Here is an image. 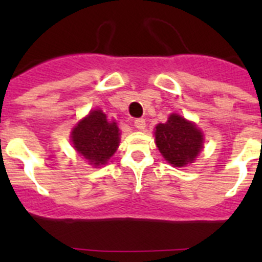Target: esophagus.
Segmentation results:
<instances>
[{"label":"esophagus","mask_w":262,"mask_h":262,"mask_svg":"<svg viewBox=\"0 0 262 262\" xmlns=\"http://www.w3.org/2000/svg\"><path fill=\"white\" fill-rule=\"evenodd\" d=\"M134 126H136L137 129H139V130H142V129H144V126H146V120L142 118H138L134 120Z\"/></svg>","instance_id":"34e87169"}]
</instances>
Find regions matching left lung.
Instances as JSON below:
<instances>
[{
	"label": "left lung",
	"mask_w": 262,
	"mask_h": 262,
	"mask_svg": "<svg viewBox=\"0 0 262 262\" xmlns=\"http://www.w3.org/2000/svg\"><path fill=\"white\" fill-rule=\"evenodd\" d=\"M156 144L161 155L176 167L191 163L203 147V134L194 123L178 114L156 126Z\"/></svg>",
	"instance_id": "obj_1"
}]
</instances>
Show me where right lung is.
<instances>
[{"instance_id": "obj_1", "label": "right lung", "mask_w": 262, "mask_h": 262, "mask_svg": "<svg viewBox=\"0 0 262 262\" xmlns=\"http://www.w3.org/2000/svg\"><path fill=\"white\" fill-rule=\"evenodd\" d=\"M119 128L101 110H94L72 130V143L91 165H105L119 147Z\"/></svg>"}]
</instances>
